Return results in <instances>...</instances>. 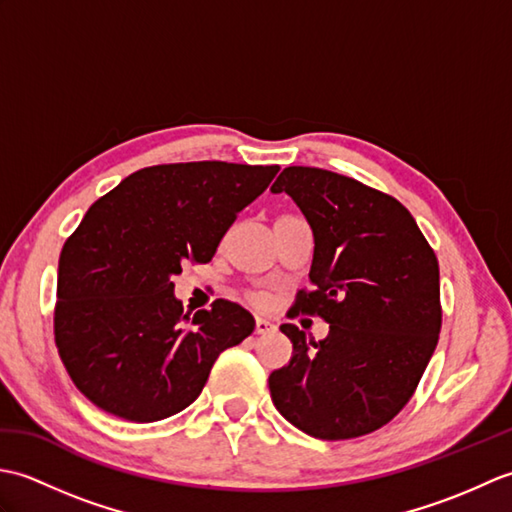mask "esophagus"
I'll use <instances>...</instances> for the list:
<instances>
[{
    "label": "esophagus",
    "instance_id": "1",
    "mask_svg": "<svg viewBox=\"0 0 512 512\" xmlns=\"http://www.w3.org/2000/svg\"><path fill=\"white\" fill-rule=\"evenodd\" d=\"M273 330H275V323H270L268 319H262V317L255 319V332L257 334H268V332H273Z\"/></svg>",
    "mask_w": 512,
    "mask_h": 512
}]
</instances>
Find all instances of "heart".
<instances>
[{"instance_id":"obj_1","label":"heart","mask_w":512,"mask_h":512,"mask_svg":"<svg viewBox=\"0 0 512 512\" xmlns=\"http://www.w3.org/2000/svg\"><path fill=\"white\" fill-rule=\"evenodd\" d=\"M246 299L253 303V306H257V308H264L266 303H268V297L264 295V292H248Z\"/></svg>"}]
</instances>
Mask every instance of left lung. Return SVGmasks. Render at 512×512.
Wrapping results in <instances>:
<instances>
[{
	"label": "left lung",
	"instance_id": "obj_1",
	"mask_svg": "<svg viewBox=\"0 0 512 512\" xmlns=\"http://www.w3.org/2000/svg\"><path fill=\"white\" fill-rule=\"evenodd\" d=\"M270 191H286L314 235L312 290L292 310L330 323L323 341L281 325L292 358L270 374V396L312 438L365 436L407 405L438 345L436 253L396 198L341 173L286 167Z\"/></svg>",
	"mask_w": 512,
	"mask_h": 512
}]
</instances>
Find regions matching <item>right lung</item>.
Instances as JSON below:
<instances>
[{
    "mask_svg": "<svg viewBox=\"0 0 512 512\" xmlns=\"http://www.w3.org/2000/svg\"><path fill=\"white\" fill-rule=\"evenodd\" d=\"M277 171L220 160L145 167L90 206L59 257L54 341L96 407L129 422L169 418L255 330L253 314L226 299L184 314L171 279L187 262H211Z\"/></svg>",
    "mask_w": 512,
    "mask_h": 512,
    "instance_id": "1",
    "label": "right lung"
}]
</instances>
